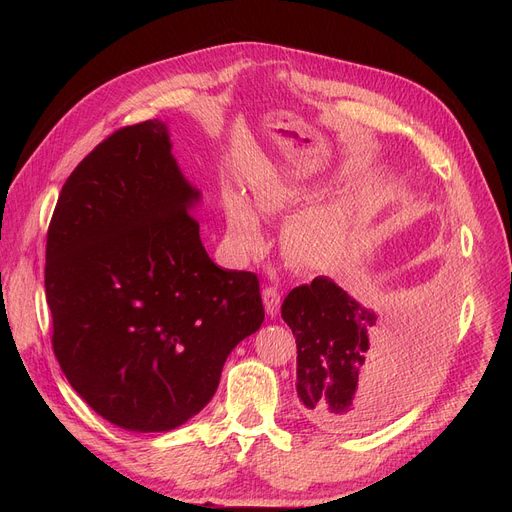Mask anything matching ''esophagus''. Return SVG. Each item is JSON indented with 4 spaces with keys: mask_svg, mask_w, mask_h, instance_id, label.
Masks as SVG:
<instances>
[{
    "mask_svg": "<svg viewBox=\"0 0 512 512\" xmlns=\"http://www.w3.org/2000/svg\"><path fill=\"white\" fill-rule=\"evenodd\" d=\"M263 303H265L267 313H270L272 317L278 315L280 305H282V290L278 286H265L263 288Z\"/></svg>",
    "mask_w": 512,
    "mask_h": 512,
    "instance_id": "34e87169",
    "label": "esophagus"
}]
</instances>
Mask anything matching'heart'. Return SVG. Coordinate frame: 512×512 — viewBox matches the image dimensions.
<instances>
[{"label": "heart", "mask_w": 512, "mask_h": 512, "mask_svg": "<svg viewBox=\"0 0 512 512\" xmlns=\"http://www.w3.org/2000/svg\"><path fill=\"white\" fill-rule=\"evenodd\" d=\"M301 188L284 180H274L255 193V209L261 215H276L297 205ZM226 228L230 249L238 255H253L263 247V232L255 211L240 195L224 199ZM336 228V211L332 207H309L288 222L284 240L290 255L301 263H317L326 255Z\"/></svg>", "instance_id": "obj_1"}]
</instances>
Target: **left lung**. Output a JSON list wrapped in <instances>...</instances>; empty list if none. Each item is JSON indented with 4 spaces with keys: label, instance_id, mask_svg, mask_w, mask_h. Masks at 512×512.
Here are the masks:
<instances>
[{
    "label": "left lung",
    "instance_id": "obj_1",
    "mask_svg": "<svg viewBox=\"0 0 512 512\" xmlns=\"http://www.w3.org/2000/svg\"><path fill=\"white\" fill-rule=\"evenodd\" d=\"M282 317L297 338V394L303 415L330 432H355L407 409L432 375L448 326V301L436 299L392 357L371 355L375 324L330 278L288 292Z\"/></svg>",
    "mask_w": 512,
    "mask_h": 512
}]
</instances>
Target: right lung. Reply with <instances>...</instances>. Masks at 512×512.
Returning a JSON list of instances; mask_svg holds the SVG:
<instances>
[{
	"label": "right lung",
	"mask_w": 512,
	"mask_h": 512,
	"mask_svg": "<svg viewBox=\"0 0 512 512\" xmlns=\"http://www.w3.org/2000/svg\"><path fill=\"white\" fill-rule=\"evenodd\" d=\"M197 199L166 124L147 120L80 161L47 228L53 355L87 405L130 432L197 415L232 348L263 324L259 278L205 253Z\"/></svg>",
	"instance_id": "obj_1"
}]
</instances>
